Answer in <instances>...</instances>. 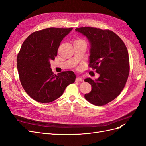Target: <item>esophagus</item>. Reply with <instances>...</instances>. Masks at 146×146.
<instances>
[{
	"mask_svg": "<svg viewBox=\"0 0 146 146\" xmlns=\"http://www.w3.org/2000/svg\"><path fill=\"white\" fill-rule=\"evenodd\" d=\"M76 82H81L83 81V79L81 78V77H77L76 79Z\"/></svg>",
	"mask_w": 146,
	"mask_h": 146,
	"instance_id": "1",
	"label": "esophagus"
}]
</instances>
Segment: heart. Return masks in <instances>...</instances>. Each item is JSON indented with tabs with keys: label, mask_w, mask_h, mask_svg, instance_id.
<instances>
[{
	"label": "heart",
	"mask_w": 146,
	"mask_h": 146,
	"mask_svg": "<svg viewBox=\"0 0 146 146\" xmlns=\"http://www.w3.org/2000/svg\"><path fill=\"white\" fill-rule=\"evenodd\" d=\"M76 41H84L83 39H77V40Z\"/></svg>",
	"instance_id": "1"
}]
</instances>
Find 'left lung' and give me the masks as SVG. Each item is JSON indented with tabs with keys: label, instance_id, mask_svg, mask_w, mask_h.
<instances>
[{
	"label": "left lung",
	"instance_id": "8db88e82",
	"mask_svg": "<svg viewBox=\"0 0 146 146\" xmlns=\"http://www.w3.org/2000/svg\"><path fill=\"white\" fill-rule=\"evenodd\" d=\"M76 30L89 40V66L100 74L95 80L85 79L92 88L85 94V98L93 105H104L120 94L129 77L130 61L127 47L111 30L94 27H80Z\"/></svg>",
	"mask_w": 146,
	"mask_h": 146
}]
</instances>
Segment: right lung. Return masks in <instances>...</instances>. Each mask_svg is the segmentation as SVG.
<instances>
[{
    "mask_svg": "<svg viewBox=\"0 0 146 146\" xmlns=\"http://www.w3.org/2000/svg\"><path fill=\"white\" fill-rule=\"evenodd\" d=\"M72 30L44 29L32 33L23 43L17 56V68L24 90L35 100L51 102L75 82L76 76L73 71L55 75L50 63L57 55L61 41Z\"/></svg>",
    "mask_w": 146,
    "mask_h": 146,
    "instance_id": "1",
    "label": "right lung"
}]
</instances>
